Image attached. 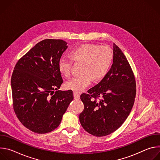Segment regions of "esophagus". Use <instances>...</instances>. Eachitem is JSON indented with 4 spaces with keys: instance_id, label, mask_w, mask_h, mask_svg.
<instances>
[{
    "instance_id": "esophagus-1",
    "label": "esophagus",
    "mask_w": 160,
    "mask_h": 160,
    "mask_svg": "<svg viewBox=\"0 0 160 160\" xmlns=\"http://www.w3.org/2000/svg\"><path fill=\"white\" fill-rule=\"evenodd\" d=\"M73 96H74V98L75 99H80V94H78V92H76V91H75V92H73Z\"/></svg>"
}]
</instances>
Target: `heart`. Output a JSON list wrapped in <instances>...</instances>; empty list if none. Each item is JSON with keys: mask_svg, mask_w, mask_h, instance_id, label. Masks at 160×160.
Listing matches in <instances>:
<instances>
[{"mask_svg": "<svg viewBox=\"0 0 160 160\" xmlns=\"http://www.w3.org/2000/svg\"><path fill=\"white\" fill-rule=\"evenodd\" d=\"M70 56H62L58 61V69L65 77L72 75L73 61L83 62L80 74L68 80L65 86L68 89L82 91L88 87L92 80L102 78L107 73L112 60L111 50L107 46L85 44L73 49Z\"/></svg>", "mask_w": 160, "mask_h": 160, "instance_id": "1", "label": "heart"}]
</instances>
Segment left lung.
Instances as JSON below:
<instances>
[{"label":"left lung","instance_id":"obj_1","mask_svg":"<svg viewBox=\"0 0 160 160\" xmlns=\"http://www.w3.org/2000/svg\"><path fill=\"white\" fill-rule=\"evenodd\" d=\"M112 61L103 79L80 96L84 104L79 116L80 123L85 131L96 137L108 135L119 128L128 117L135 98L133 72L115 43Z\"/></svg>","mask_w":160,"mask_h":160}]
</instances>
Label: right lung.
<instances>
[{"mask_svg":"<svg viewBox=\"0 0 160 160\" xmlns=\"http://www.w3.org/2000/svg\"><path fill=\"white\" fill-rule=\"evenodd\" d=\"M67 48L62 40H43L15 65L11 77L13 109L20 122L33 132L55 130L73 99L72 90H58L63 83L58 61Z\"/></svg>","mask_w":160,"mask_h":160,"instance_id":"right-lung-1","label":"right lung"}]
</instances>
